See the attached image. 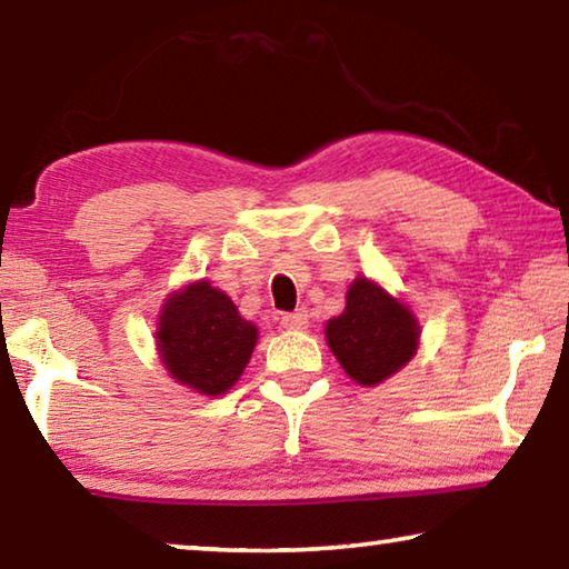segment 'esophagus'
I'll list each match as a JSON object with an SVG mask.
<instances>
[{"label": "esophagus", "mask_w": 569, "mask_h": 569, "mask_svg": "<svg viewBox=\"0 0 569 569\" xmlns=\"http://www.w3.org/2000/svg\"><path fill=\"white\" fill-rule=\"evenodd\" d=\"M281 323L286 326V329L301 331L308 326V311H306V308H298V311H293V313H283Z\"/></svg>", "instance_id": "obj_1"}]
</instances>
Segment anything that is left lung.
<instances>
[{"label": "left lung", "instance_id": "1", "mask_svg": "<svg viewBox=\"0 0 569 569\" xmlns=\"http://www.w3.org/2000/svg\"><path fill=\"white\" fill-rule=\"evenodd\" d=\"M419 323L407 306L369 278H356L346 308L326 323V341L349 377L377 387L411 361L419 346Z\"/></svg>", "mask_w": 569, "mask_h": 569}]
</instances>
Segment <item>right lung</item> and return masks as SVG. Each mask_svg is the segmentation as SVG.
<instances>
[{
	"instance_id": "right-lung-1",
	"label": "right lung",
	"mask_w": 569,
	"mask_h": 569,
	"mask_svg": "<svg viewBox=\"0 0 569 569\" xmlns=\"http://www.w3.org/2000/svg\"><path fill=\"white\" fill-rule=\"evenodd\" d=\"M156 339L160 361L172 379L206 397H220L243 373L258 329L223 291L196 281L162 306Z\"/></svg>"
}]
</instances>
